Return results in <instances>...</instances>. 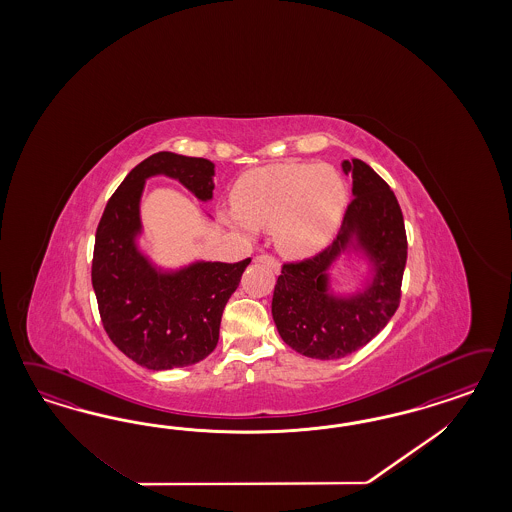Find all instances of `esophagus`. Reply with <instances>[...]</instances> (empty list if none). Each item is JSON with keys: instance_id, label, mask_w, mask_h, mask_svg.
Returning a JSON list of instances; mask_svg holds the SVG:
<instances>
[{"instance_id": "1", "label": "esophagus", "mask_w": 512, "mask_h": 512, "mask_svg": "<svg viewBox=\"0 0 512 512\" xmlns=\"http://www.w3.org/2000/svg\"><path fill=\"white\" fill-rule=\"evenodd\" d=\"M255 261H257V263L268 264V266H270L272 270H276V272L279 270L278 259H276V257H272V255H268V253H261V255H257V257H255Z\"/></svg>"}]
</instances>
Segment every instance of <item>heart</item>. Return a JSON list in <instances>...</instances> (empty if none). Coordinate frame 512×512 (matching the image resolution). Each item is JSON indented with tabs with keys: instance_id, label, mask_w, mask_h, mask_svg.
<instances>
[{
	"instance_id": "b5f03b06",
	"label": "heart",
	"mask_w": 512,
	"mask_h": 512,
	"mask_svg": "<svg viewBox=\"0 0 512 512\" xmlns=\"http://www.w3.org/2000/svg\"><path fill=\"white\" fill-rule=\"evenodd\" d=\"M347 191L326 165H276L242 176L234 187V223L274 231L276 248L293 259L310 257L332 240Z\"/></svg>"
}]
</instances>
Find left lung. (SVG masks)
<instances>
[{"label": "left lung", "instance_id": "obj_1", "mask_svg": "<svg viewBox=\"0 0 512 512\" xmlns=\"http://www.w3.org/2000/svg\"><path fill=\"white\" fill-rule=\"evenodd\" d=\"M343 171L353 174L355 197L340 231L310 259L281 264L272 298L281 340L319 360L347 357L387 326L402 300L407 261V234L394 191L360 159L343 161ZM353 235L378 266L373 287L353 299H334L325 291V270Z\"/></svg>", "mask_w": 512, "mask_h": 512}]
</instances>
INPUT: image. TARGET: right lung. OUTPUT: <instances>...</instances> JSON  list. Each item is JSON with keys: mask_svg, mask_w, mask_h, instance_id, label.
<instances>
[{"mask_svg": "<svg viewBox=\"0 0 512 512\" xmlns=\"http://www.w3.org/2000/svg\"><path fill=\"white\" fill-rule=\"evenodd\" d=\"M155 174L176 178L201 201L212 199V161L172 152L144 159L112 193L97 225L92 285L103 328L125 357L148 370H172L216 349L221 315L251 259L155 272L135 248L142 187Z\"/></svg>", "mask_w": 512, "mask_h": 512, "instance_id": "1", "label": "right lung"}]
</instances>
